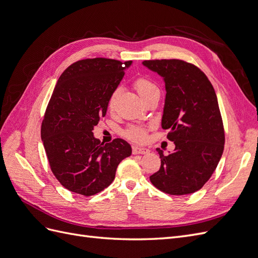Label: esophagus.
Listing matches in <instances>:
<instances>
[{"instance_id":"obj_1","label":"esophagus","mask_w":258,"mask_h":258,"mask_svg":"<svg viewBox=\"0 0 258 258\" xmlns=\"http://www.w3.org/2000/svg\"><path fill=\"white\" fill-rule=\"evenodd\" d=\"M148 151L147 148H145V147H132V153H134L135 155H138V154H141V155H144V154H147Z\"/></svg>"}]
</instances>
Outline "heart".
Returning <instances> with one entry per match:
<instances>
[{
    "instance_id": "obj_1",
    "label": "heart",
    "mask_w": 258,
    "mask_h": 258,
    "mask_svg": "<svg viewBox=\"0 0 258 258\" xmlns=\"http://www.w3.org/2000/svg\"><path fill=\"white\" fill-rule=\"evenodd\" d=\"M134 87L138 91L139 96L142 98L143 101L146 98L155 95V93H159L158 86L156 85L152 80L147 79V77H144V76L138 77V79L134 83ZM116 96H117V90L112 92L110 99H108V101H107V108L110 111L113 110ZM123 136L126 137L127 139L131 140V141L141 142L145 139L146 130L142 126H137V124H132V126H129L126 130L123 131Z\"/></svg>"
}]
</instances>
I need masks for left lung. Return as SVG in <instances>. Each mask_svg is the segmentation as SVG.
Wrapping results in <instances>:
<instances>
[{
	"label": "left lung",
	"instance_id": "left-lung-1",
	"mask_svg": "<svg viewBox=\"0 0 258 258\" xmlns=\"http://www.w3.org/2000/svg\"><path fill=\"white\" fill-rule=\"evenodd\" d=\"M143 64L163 77L166 101L161 126L174 142V152H157L161 165L150 176L159 190L181 196L202 188L224 151L225 131L212 84L201 70L179 59L145 60Z\"/></svg>",
	"mask_w": 258,
	"mask_h": 258
}]
</instances>
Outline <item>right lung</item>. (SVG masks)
<instances>
[{
    "label": "right lung",
    "mask_w": 258,
    "mask_h": 258,
    "mask_svg": "<svg viewBox=\"0 0 258 258\" xmlns=\"http://www.w3.org/2000/svg\"><path fill=\"white\" fill-rule=\"evenodd\" d=\"M131 61L83 59L61 74L48 102L41 137L53 175L70 191L92 196L114 181L119 162L131 155L122 139L103 144L93 127Z\"/></svg>",
    "instance_id": "1"
}]
</instances>
